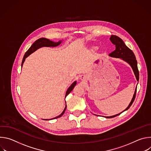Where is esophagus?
I'll use <instances>...</instances> for the list:
<instances>
[{"label": "esophagus", "instance_id": "34e87169", "mask_svg": "<svg viewBox=\"0 0 151 151\" xmlns=\"http://www.w3.org/2000/svg\"><path fill=\"white\" fill-rule=\"evenodd\" d=\"M81 79L82 80L84 79V76H81Z\"/></svg>", "mask_w": 151, "mask_h": 151}]
</instances>
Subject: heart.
<instances>
[{"mask_svg": "<svg viewBox=\"0 0 151 151\" xmlns=\"http://www.w3.org/2000/svg\"><path fill=\"white\" fill-rule=\"evenodd\" d=\"M97 47L96 46H93V47H92V49H93V50H96V49H97Z\"/></svg>", "mask_w": 151, "mask_h": 151, "instance_id": "obj_1", "label": "heart"}]
</instances>
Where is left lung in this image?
<instances>
[{
    "label": "left lung",
    "mask_w": 151,
    "mask_h": 151,
    "mask_svg": "<svg viewBox=\"0 0 151 151\" xmlns=\"http://www.w3.org/2000/svg\"><path fill=\"white\" fill-rule=\"evenodd\" d=\"M110 40L112 42V44L115 45L116 48H115V51H114L112 52H111L109 54V56L112 57L121 58L130 64L133 70V72L136 76L137 81H139V70H138V68H137V62L136 59V57H135L134 52L130 48H128L125 45L123 40L118 36H117L116 35H111V37H110ZM136 91H137V88L135 90V92L133 95V97L130 103L129 104L128 106L124 111L128 110L129 108H130L132 104H133V103L135 99V97H136ZM121 113L115 115H114V116H106V118H114L118 115H119Z\"/></svg>",
    "instance_id": "1"
}]
</instances>
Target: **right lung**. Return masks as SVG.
Segmentation results:
<instances>
[{
  "label": "right lung",
  "instance_id": "right-lung-1",
  "mask_svg": "<svg viewBox=\"0 0 151 151\" xmlns=\"http://www.w3.org/2000/svg\"><path fill=\"white\" fill-rule=\"evenodd\" d=\"M61 42V40H60L58 41V42H54L53 41H51L50 40H49L48 39H46V38H40L37 40H36L33 44H32V45L30 47V48L26 51V52L25 53L24 55V57H23V61H22V63H21V68H22L23 65V63L25 61V59L29 56L32 53H33V52H35V51H36L37 49L41 48V47H57L58 45H59ZM76 82L75 81L71 85L70 87L68 89L67 91H66V96H65V97L72 91V90L74 88L75 86L76 85ZM66 107H67V106L66 105V107L65 108H64V111H63V112L58 116L55 117V118H54L51 119H56V118H60L61 117L64 113V112H65L66 109ZM44 120H50V119H44Z\"/></svg>",
  "mask_w": 151,
  "mask_h": 151
}]
</instances>
